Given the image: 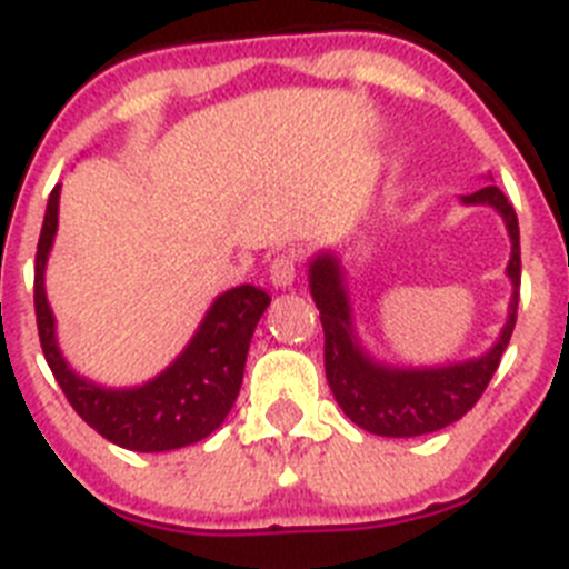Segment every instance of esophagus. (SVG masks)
Wrapping results in <instances>:
<instances>
[{
	"label": "esophagus",
	"mask_w": 569,
	"mask_h": 569,
	"mask_svg": "<svg viewBox=\"0 0 569 569\" xmlns=\"http://www.w3.org/2000/svg\"><path fill=\"white\" fill-rule=\"evenodd\" d=\"M296 270H299V259H296V253L276 256L273 264H270V281H273L276 288H290L296 279Z\"/></svg>",
	"instance_id": "esophagus-1"
}]
</instances>
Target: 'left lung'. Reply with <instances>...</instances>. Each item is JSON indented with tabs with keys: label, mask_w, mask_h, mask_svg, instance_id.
<instances>
[{
	"label": "left lung",
	"mask_w": 569,
	"mask_h": 569,
	"mask_svg": "<svg viewBox=\"0 0 569 569\" xmlns=\"http://www.w3.org/2000/svg\"><path fill=\"white\" fill-rule=\"evenodd\" d=\"M461 204H490L492 210H499L510 233V261H507V276L512 281L510 310L499 339L476 359L441 367H393L376 361L356 336L353 308H350L339 256L321 250L310 259V296L325 328L328 385L347 419L367 433L410 439V436L436 433L441 427L459 421L481 399L510 345L521 284L519 219L507 196L492 182L476 193L461 196Z\"/></svg>",
	"instance_id": "1"
}]
</instances>
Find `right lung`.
Instances as JSON below:
<instances>
[{"label": "right lung", "mask_w": 569, "mask_h": 569, "mask_svg": "<svg viewBox=\"0 0 569 569\" xmlns=\"http://www.w3.org/2000/svg\"><path fill=\"white\" fill-rule=\"evenodd\" d=\"M59 228V184L50 190L37 244L33 305L42 353L70 407L99 436L136 453H164L208 439L239 396L250 339L270 296L239 284L216 296L202 325L159 376L136 387H104L79 376L64 361L57 341V319L44 293V268Z\"/></svg>", "instance_id": "right-lung-1"}]
</instances>
